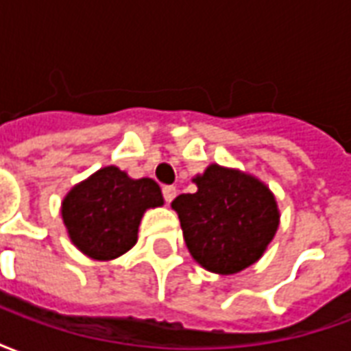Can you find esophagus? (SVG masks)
Wrapping results in <instances>:
<instances>
[{"label": "esophagus", "instance_id": "esophagus-1", "mask_svg": "<svg viewBox=\"0 0 351 351\" xmlns=\"http://www.w3.org/2000/svg\"><path fill=\"white\" fill-rule=\"evenodd\" d=\"M175 197H176L175 186H165V188H163V199H165V203H171Z\"/></svg>", "mask_w": 351, "mask_h": 351}]
</instances>
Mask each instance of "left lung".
<instances>
[{
  "mask_svg": "<svg viewBox=\"0 0 351 351\" xmlns=\"http://www.w3.org/2000/svg\"><path fill=\"white\" fill-rule=\"evenodd\" d=\"M193 182L195 193L171 203L191 258L216 274H235L256 263L280 223L272 191L256 176L216 163Z\"/></svg>",
  "mask_w": 351,
  "mask_h": 351,
  "instance_id": "left-lung-1",
  "label": "left lung"
}]
</instances>
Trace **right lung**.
Instances as JSON below:
<instances>
[{
	"mask_svg": "<svg viewBox=\"0 0 351 351\" xmlns=\"http://www.w3.org/2000/svg\"><path fill=\"white\" fill-rule=\"evenodd\" d=\"M161 205L163 195L152 178L135 180L108 165L73 186L62 203V218L84 256L108 261L135 246L143 214Z\"/></svg>",
	"mask_w": 351,
	"mask_h": 351,
	"instance_id": "obj_1",
	"label": "right lung"
}]
</instances>
